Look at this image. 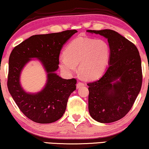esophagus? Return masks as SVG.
<instances>
[{
	"mask_svg": "<svg viewBox=\"0 0 149 149\" xmlns=\"http://www.w3.org/2000/svg\"><path fill=\"white\" fill-rule=\"evenodd\" d=\"M84 85H85V84L83 83H82V82H78V83H77V89L80 88L81 87L84 86Z\"/></svg>",
	"mask_w": 149,
	"mask_h": 149,
	"instance_id": "esophagus-1",
	"label": "esophagus"
}]
</instances>
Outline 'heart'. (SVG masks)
Returning <instances> with one entry per match:
<instances>
[{"label":"heart","instance_id":"obj_1","mask_svg":"<svg viewBox=\"0 0 149 149\" xmlns=\"http://www.w3.org/2000/svg\"><path fill=\"white\" fill-rule=\"evenodd\" d=\"M64 56L59 60V66L64 74L76 71L87 80H94L103 74L110 58V47L105 40L79 36L65 48Z\"/></svg>","mask_w":149,"mask_h":149}]
</instances>
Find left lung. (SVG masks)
<instances>
[{
	"label": "left lung",
	"mask_w": 149,
	"mask_h": 149,
	"mask_svg": "<svg viewBox=\"0 0 149 149\" xmlns=\"http://www.w3.org/2000/svg\"><path fill=\"white\" fill-rule=\"evenodd\" d=\"M107 38L110 47L109 66L98 80L87 84L91 117L102 123L127 115L142 87L141 58L134 45L112 30H87Z\"/></svg>",
	"instance_id": "left-lung-1"
}]
</instances>
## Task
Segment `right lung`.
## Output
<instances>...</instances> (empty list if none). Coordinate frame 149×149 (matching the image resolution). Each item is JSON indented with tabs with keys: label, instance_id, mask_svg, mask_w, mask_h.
I'll return each mask as SVG.
<instances>
[{
	"label": "right lung",
	"instance_id": "1",
	"mask_svg": "<svg viewBox=\"0 0 149 149\" xmlns=\"http://www.w3.org/2000/svg\"><path fill=\"white\" fill-rule=\"evenodd\" d=\"M76 30L33 35L16 46L10 54L7 86L10 94L24 115L38 123H51L65 113L70 95L76 89L75 79H64L57 74L59 56L63 45ZM36 58L47 74L41 91L28 93L21 87L20 77L28 62Z\"/></svg>",
	"mask_w": 149,
	"mask_h": 149
}]
</instances>
